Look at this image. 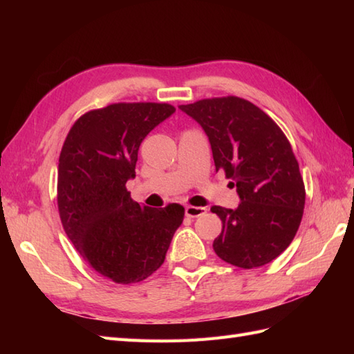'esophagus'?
<instances>
[{
	"label": "esophagus",
	"instance_id": "esophagus-1",
	"mask_svg": "<svg viewBox=\"0 0 354 354\" xmlns=\"http://www.w3.org/2000/svg\"><path fill=\"white\" fill-rule=\"evenodd\" d=\"M207 213V208L204 207H193V205H189L185 207V216L187 217H199L202 214Z\"/></svg>",
	"mask_w": 354,
	"mask_h": 354
}]
</instances>
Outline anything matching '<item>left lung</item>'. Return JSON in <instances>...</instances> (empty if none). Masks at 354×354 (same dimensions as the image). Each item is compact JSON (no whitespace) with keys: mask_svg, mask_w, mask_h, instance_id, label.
Returning a JSON list of instances; mask_svg holds the SVG:
<instances>
[{"mask_svg":"<svg viewBox=\"0 0 354 354\" xmlns=\"http://www.w3.org/2000/svg\"><path fill=\"white\" fill-rule=\"evenodd\" d=\"M179 109L205 131L216 171H225L240 198L236 209L212 207L222 221L214 252L237 268L268 265L290 245L304 212L306 189L289 140L268 114L236 95Z\"/></svg>","mask_w":354,"mask_h":354,"instance_id":"1","label":"left lung"}]
</instances>
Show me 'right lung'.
Instances as JSON below:
<instances>
[{
    "label": "right lung",
    "instance_id": "1",
    "mask_svg": "<svg viewBox=\"0 0 354 354\" xmlns=\"http://www.w3.org/2000/svg\"><path fill=\"white\" fill-rule=\"evenodd\" d=\"M173 112L152 102L88 111L59 156L57 208L66 236L97 274L118 284L152 275L184 221V207L140 205L126 189L142 140Z\"/></svg>",
    "mask_w": 354,
    "mask_h": 354
}]
</instances>
